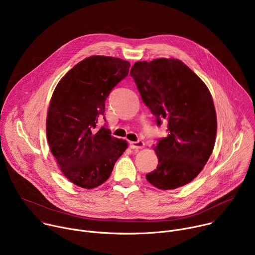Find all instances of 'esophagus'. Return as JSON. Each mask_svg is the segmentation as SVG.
<instances>
[{"instance_id":"esophagus-1","label":"esophagus","mask_w":255,"mask_h":255,"mask_svg":"<svg viewBox=\"0 0 255 255\" xmlns=\"http://www.w3.org/2000/svg\"><path fill=\"white\" fill-rule=\"evenodd\" d=\"M145 146V144L142 140H138V141H135V142H131L130 143V147L132 149H135V150H138V149H141Z\"/></svg>"}]
</instances>
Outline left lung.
Wrapping results in <instances>:
<instances>
[{
    "instance_id": "obj_1",
    "label": "left lung",
    "mask_w": 255,
    "mask_h": 255,
    "mask_svg": "<svg viewBox=\"0 0 255 255\" xmlns=\"http://www.w3.org/2000/svg\"><path fill=\"white\" fill-rule=\"evenodd\" d=\"M130 76L157 125L167 121L168 134L154 147L158 165L146 179L163 191L191 183L207 163L216 141L217 117L209 89L175 58L137 61Z\"/></svg>"
}]
</instances>
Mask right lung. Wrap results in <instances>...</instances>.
<instances>
[{
  "label": "right lung",
  "instance_id": "add662e5",
  "mask_svg": "<svg viewBox=\"0 0 255 255\" xmlns=\"http://www.w3.org/2000/svg\"><path fill=\"white\" fill-rule=\"evenodd\" d=\"M129 67L128 61L117 57H87L66 72L52 94L47 141L60 170L78 187L91 190L105 183L128 146L105 126L98 127V118Z\"/></svg>",
  "mask_w": 255,
  "mask_h": 255
}]
</instances>
